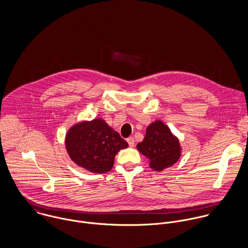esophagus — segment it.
I'll use <instances>...</instances> for the list:
<instances>
[{
  "label": "esophagus",
  "instance_id": "obj_1",
  "mask_svg": "<svg viewBox=\"0 0 248 248\" xmlns=\"http://www.w3.org/2000/svg\"><path fill=\"white\" fill-rule=\"evenodd\" d=\"M127 142H128V144H129L130 147H134V146H135V140H134V138H129V139L127 140Z\"/></svg>",
  "mask_w": 248,
  "mask_h": 248
}]
</instances>
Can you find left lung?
<instances>
[{"mask_svg": "<svg viewBox=\"0 0 248 248\" xmlns=\"http://www.w3.org/2000/svg\"><path fill=\"white\" fill-rule=\"evenodd\" d=\"M137 148L149 159V166L156 172L173 166L181 155L179 140L161 120H155L147 127L145 138Z\"/></svg>", "mask_w": 248, "mask_h": 248, "instance_id": "8db88e82", "label": "left lung"}]
</instances>
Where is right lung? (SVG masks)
<instances>
[{
  "label": "right lung",
  "instance_id": "1",
  "mask_svg": "<svg viewBox=\"0 0 248 248\" xmlns=\"http://www.w3.org/2000/svg\"><path fill=\"white\" fill-rule=\"evenodd\" d=\"M65 147L76 165L102 174L112 168L115 155L128 143L104 119L94 118L72 125L66 134Z\"/></svg>",
  "mask_w": 248,
  "mask_h": 248
}]
</instances>
